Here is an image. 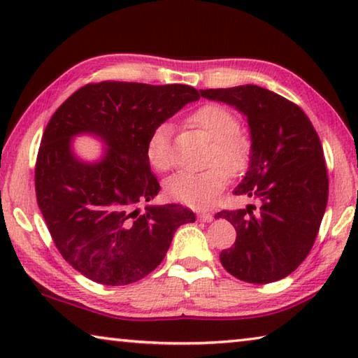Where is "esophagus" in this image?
<instances>
[{
	"instance_id": "1",
	"label": "esophagus",
	"mask_w": 358,
	"mask_h": 358,
	"mask_svg": "<svg viewBox=\"0 0 358 358\" xmlns=\"http://www.w3.org/2000/svg\"><path fill=\"white\" fill-rule=\"evenodd\" d=\"M197 217H199V220H201L202 222H211V221H213V215L207 213V211H202V213H199Z\"/></svg>"
}]
</instances>
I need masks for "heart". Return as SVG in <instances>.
Returning a JSON list of instances; mask_svg holds the SVG:
<instances>
[{
  "label": "heart",
  "mask_w": 358,
  "mask_h": 358,
  "mask_svg": "<svg viewBox=\"0 0 358 358\" xmlns=\"http://www.w3.org/2000/svg\"><path fill=\"white\" fill-rule=\"evenodd\" d=\"M191 121L213 138L210 162H221L202 172H178L169 177L164 189L169 199L192 208H205L227 185L229 172L238 173L248 166L251 143L238 131V120L220 104H207L192 113ZM147 159L156 171H167L173 162L171 126L159 124L147 142Z\"/></svg>",
  "instance_id": "1"
}]
</instances>
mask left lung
Here are the masks:
<instances>
[{"instance_id": "8db88e82", "label": "left lung", "mask_w": 358, "mask_h": 358, "mask_svg": "<svg viewBox=\"0 0 358 358\" xmlns=\"http://www.w3.org/2000/svg\"><path fill=\"white\" fill-rule=\"evenodd\" d=\"M202 98L226 102L248 120L251 155L235 196L260 201L243 210H222L237 240L220 254L241 281L282 280L310 254L329 199L324 150L310 118L282 96L257 85L201 90Z\"/></svg>"}]
</instances>
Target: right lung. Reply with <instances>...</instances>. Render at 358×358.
Wrapping results in <instances>:
<instances>
[{
    "label": "right lung",
    "instance_id": "right-lung-1",
    "mask_svg": "<svg viewBox=\"0 0 358 358\" xmlns=\"http://www.w3.org/2000/svg\"><path fill=\"white\" fill-rule=\"evenodd\" d=\"M187 85L88 83L57 108L42 136L36 197L66 262L94 282L124 286L162 262L173 234L196 216L177 203L145 205L161 186L147 159L155 128L197 101ZM106 143L98 162L80 160L73 137Z\"/></svg>",
    "mask_w": 358,
    "mask_h": 358
}]
</instances>
